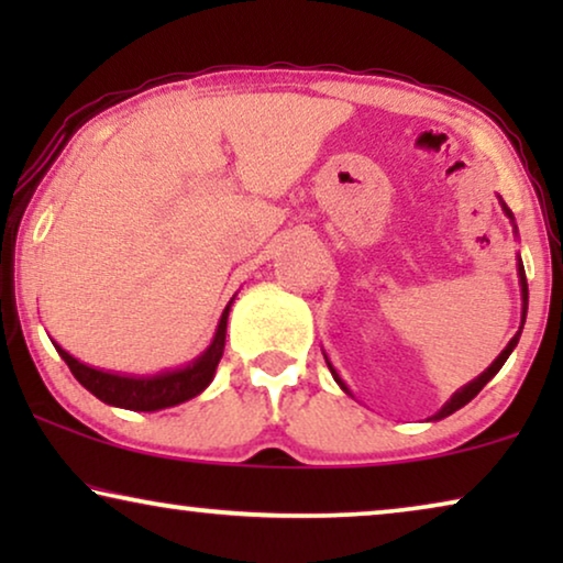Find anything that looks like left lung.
Instances as JSON below:
<instances>
[{
    "mask_svg": "<svg viewBox=\"0 0 563 563\" xmlns=\"http://www.w3.org/2000/svg\"><path fill=\"white\" fill-rule=\"evenodd\" d=\"M499 205H503V212H505L507 218H510V222H512V233L518 235V225H515V214L510 212V207H507V205L503 202V197H499ZM518 279H520V295H522V320H520V330L510 338V343L505 345V351L499 353V356H497L495 361H492V364H489L487 368H484V372H482L479 376H476V379H472L468 384H464V387H461L459 391H453L449 402H445V405L441 407V410H438L430 420H443V418H449V415H453L456 410H461V407H464V405L472 402V399H474L476 395H479V391L484 389V384H487L489 379H495V374L499 372V368L505 366V361L510 358V353L515 351V345H518V341H520L522 325H526V314H528V279H526V268H522V258H520V256H518ZM322 356H325V353H322ZM325 361H328L330 374H333V379L338 382V387H341V389L345 391V395H351L349 384H345V382L341 379V374L335 372V366L330 364V358H328V356H325ZM351 397H353V395H351Z\"/></svg>",
    "mask_w": 563,
    "mask_h": 563,
    "instance_id": "1",
    "label": "left lung"
}]
</instances>
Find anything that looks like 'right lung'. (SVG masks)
Wrapping results in <instances>:
<instances>
[{
  "label": "right lung",
  "mask_w": 563,
  "mask_h": 563,
  "mask_svg": "<svg viewBox=\"0 0 563 563\" xmlns=\"http://www.w3.org/2000/svg\"><path fill=\"white\" fill-rule=\"evenodd\" d=\"M233 299H230L225 310H222L218 330H214L210 345H207L195 361H189L187 366L166 368V372H158V374L135 376V374L104 372V368H95L84 364L79 358H74L71 353L60 349L56 341H53V345H56L58 356L66 361L68 368H71L76 382H79L81 387H87L97 399H102L104 405L122 407V410H133V412L166 410V407L181 405L191 397L202 395V391L210 387V382L214 379V368H218L222 351H225L228 314H230V305H233Z\"/></svg>",
  "instance_id": "add662e5"
}]
</instances>
